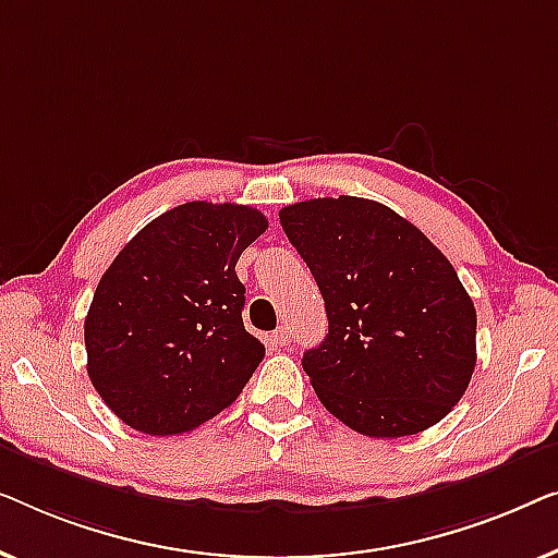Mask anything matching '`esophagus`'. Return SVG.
Instances as JSON below:
<instances>
[{"label":"esophagus","instance_id":"34e87169","mask_svg":"<svg viewBox=\"0 0 558 558\" xmlns=\"http://www.w3.org/2000/svg\"><path fill=\"white\" fill-rule=\"evenodd\" d=\"M290 341H293V333H290V328L280 326L276 331V343H278V347H288Z\"/></svg>","mask_w":558,"mask_h":558}]
</instances>
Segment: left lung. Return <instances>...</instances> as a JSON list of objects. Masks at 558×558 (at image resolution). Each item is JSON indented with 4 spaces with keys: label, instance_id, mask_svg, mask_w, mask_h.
<instances>
[{
    "label": "left lung",
    "instance_id": "8db88e82",
    "mask_svg": "<svg viewBox=\"0 0 558 558\" xmlns=\"http://www.w3.org/2000/svg\"><path fill=\"white\" fill-rule=\"evenodd\" d=\"M280 225L326 301V339L303 354L320 404L368 437L437 425L477 359L475 305L450 260L372 199L288 204Z\"/></svg>",
    "mask_w": 558,
    "mask_h": 558
}]
</instances>
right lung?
<instances>
[{
    "mask_svg": "<svg viewBox=\"0 0 558 558\" xmlns=\"http://www.w3.org/2000/svg\"><path fill=\"white\" fill-rule=\"evenodd\" d=\"M265 230L255 207L186 202L116 255L85 316V351L93 387L125 425L182 435L240 397L265 347L242 324L234 265Z\"/></svg>",
    "mask_w": 558,
    "mask_h": 558,
    "instance_id": "obj_1",
    "label": "right lung"
}]
</instances>
